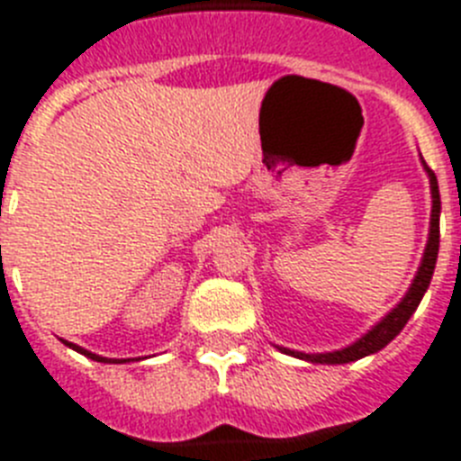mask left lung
<instances>
[{
  "instance_id": "8db88e82",
  "label": "left lung",
  "mask_w": 461,
  "mask_h": 461,
  "mask_svg": "<svg viewBox=\"0 0 461 461\" xmlns=\"http://www.w3.org/2000/svg\"><path fill=\"white\" fill-rule=\"evenodd\" d=\"M424 171L429 176V187H431V222H429V239H427V248H424L422 262H420V269L415 274L413 283L408 287L406 297L397 303V306L392 308L390 313L385 318L380 320L378 325L371 327L366 334L355 341L352 346L341 348V350L334 352H313V355H308V352H297L290 350V348H278L280 352H285V355H292V357L306 359V362L313 364H348L355 362V359H362L366 355H374V352L383 350L387 343L399 334V331L406 327L408 318L415 313V308L420 306L422 302L424 292L429 287L431 276H434V267H436V258H438V218H441V194H438V181H436L434 171L427 167V162L422 159Z\"/></svg>"
}]
</instances>
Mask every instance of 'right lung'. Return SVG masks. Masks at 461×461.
Returning <instances> with one entry per match:
<instances>
[{"instance_id": "1", "label": "right lung", "mask_w": 461, "mask_h": 461, "mask_svg": "<svg viewBox=\"0 0 461 461\" xmlns=\"http://www.w3.org/2000/svg\"><path fill=\"white\" fill-rule=\"evenodd\" d=\"M64 346H69L71 350H76V352H81V355H86V357H90V359H95V362H130V359H109V357H102V355H95V352H90V350H86V348H81V346H76V343H69V341H64Z\"/></svg>"}]
</instances>
